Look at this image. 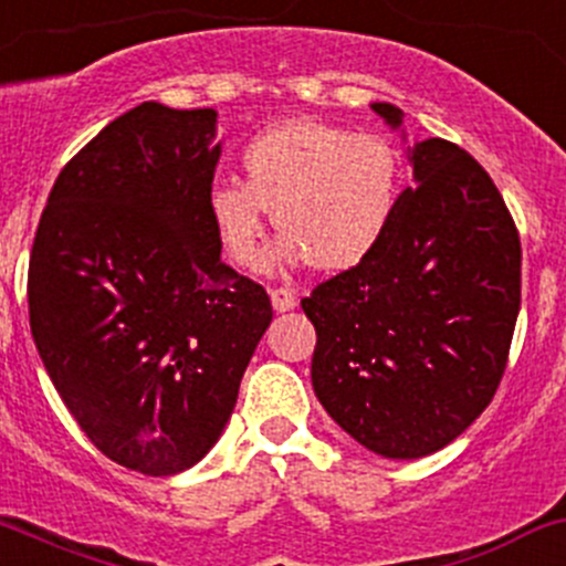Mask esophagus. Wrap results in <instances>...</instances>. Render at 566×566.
<instances>
[{"instance_id": "esophagus-1", "label": "esophagus", "mask_w": 566, "mask_h": 566, "mask_svg": "<svg viewBox=\"0 0 566 566\" xmlns=\"http://www.w3.org/2000/svg\"><path fill=\"white\" fill-rule=\"evenodd\" d=\"M271 303L276 312H290V308L298 306V295L287 287H276V290H271Z\"/></svg>"}]
</instances>
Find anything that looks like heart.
I'll return each mask as SVG.
<instances>
[{
    "label": "heart",
    "instance_id": "b5f03b06",
    "mask_svg": "<svg viewBox=\"0 0 566 566\" xmlns=\"http://www.w3.org/2000/svg\"><path fill=\"white\" fill-rule=\"evenodd\" d=\"M241 178L208 189V217L230 263L263 271L268 211L279 254L323 273H347L388 238L403 198V159L385 135L295 118L254 135Z\"/></svg>",
    "mask_w": 566,
    "mask_h": 566
}]
</instances>
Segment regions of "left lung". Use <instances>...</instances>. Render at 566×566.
<instances>
[{"mask_svg":"<svg viewBox=\"0 0 566 566\" xmlns=\"http://www.w3.org/2000/svg\"><path fill=\"white\" fill-rule=\"evenodd\" d=\"M371 108L401 124L392 105ZM409 159L415 187L382 247L301 301L319 403L385 458L437 453L485 412L521 308L518 228L483 165L442 138Z\"/></svg>","mask_w":566,"mask_h":566,"instance_id":"8db88e82","label":"left lung"}]
</instances>
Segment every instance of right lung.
<instances>
[{"instance_id":"right-lung-1","label":"right lung","mask_w":566,"mask_h":566,"mask_svg":"<svg viewBox=\"0 0 566 566\" xmlns=\"http://www.w3.org/2000/svg\"><path fill=\"white\" fill-rule=\"evenodd\" d=\"M217 113L143 103L70 159L29 258V325L94 448L133 472L195 467L273 319L219 260L208 217Z\"/></svg>"}]
</instances>
